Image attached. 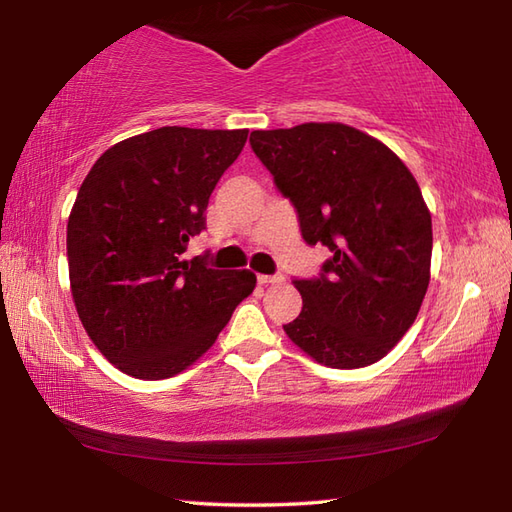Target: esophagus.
I'll return each instance as SVG.
<instances>
[{
	"label": "esophagus",
	"instance_id": "34e87169",
	"mask_svg": "<svg viewBox=\"0 0 512 512\" xmlns=\"http://www.w3.org/2000/svg\"><path fill=\"white\" fill-rule=\"evenodd\" d=\"M257 281L262 286H270V284H281L284 277H281V275H257Z\"/></svg>",
	"mask_w": 512,
	"mask_h": 512
}]
</instances>
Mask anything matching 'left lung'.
<instances>
[{"label":"left lung","mask_w":512,"mask_h":512,"mask_svg":"<svg viewBox=\"0 0 512 512\" xmlns=\"http://www.w3.org/2000/svg\"><path fill=\"white\" fill-rule=\"evenodd\" d=\"M257 158L299 213L301 235L332 257L295 281L303 308L284 325L312 361L367 367L416 321L431 279V213L413 173L378 138L343 123L250 134Z\"/></svg>","instance_id":"1"}]
</instances>
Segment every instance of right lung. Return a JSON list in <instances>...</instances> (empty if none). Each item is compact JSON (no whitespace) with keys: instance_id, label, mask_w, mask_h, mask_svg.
<instances>
[{"instance_id":"1","label":"right lung","mask_w":512,"mask_h":512,"mask_svg":"<svg viewBox=\"0 0 512 512\" xmlns=\"http://www.w3.org/2000/svg\"><path fill=\"white\" fill-rule=\"evenodd\" d=\"M246 138L248 129H151L107 149L85 176L68 217L70 290L85 332L123 374L184 372L255 290L246 268L182 257Z\"/></svg>"}]
</instances>
